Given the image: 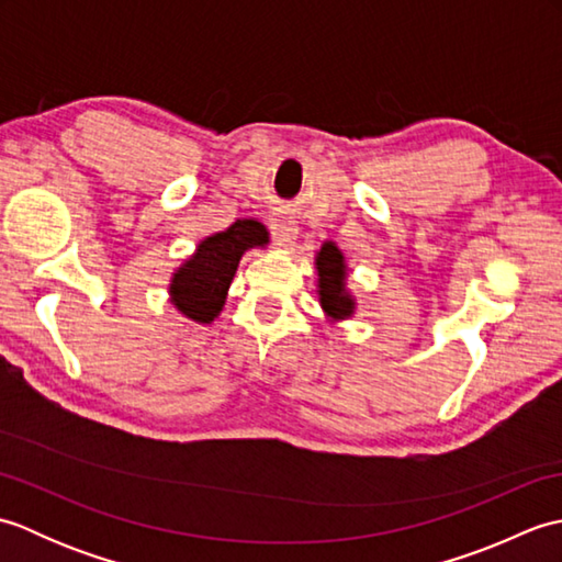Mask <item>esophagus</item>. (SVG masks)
<instances>
[{"mask_svg":"<svg viewBox=\"0 0 562 562\" xmlns=\"http://www.w3.org/2000/svg\"><path fill=\"white\" fill-rule=\"evenodd\" d=\"M270 232H272V238L278 246H292L296 241V234H300V229H296V222L290 217H274L270 222Z\"/></svg>","mask_w":562,"mask_h":562,"instance_id":"1","label":"esophagus"}]
</instances>
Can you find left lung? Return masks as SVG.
<instances>
[{
	"label": "left lung",
	"mask_w": 562,
	"mask_h": 562,
	"mask_svg": "<svg viewBox=\"0 0 562 562\" xmlns=\"http://www.w3.org/2000/svg\"><path fill=\"white\" fill-rule=\"evenodd\" d=\"M318 300L330 318H348L355 312V300L345 290V258L336 244H324L316 254Z\"/></svg>",
	"instance_id": "left-lung-1"
}]
</instances>
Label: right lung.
<instances>
[{
	"label": "right lung",
	"instance_id": "right-lung-1",
	"mask_svg": "<svg viewBox=\"0 0 562 562\" xmlns=\"http://www.w3.org/2000/svg\"><path fill=\"white\" fill-rule=\"evenodd\" d=\"M268 232L256 220H236L229 229L200 241L193 258L176 270L171 302L188 318L210 324L220 316L238 260L254 246H266Z\"/></svg>",
	"mask_w": 562,
	"mask_h": 562
}]
</instances>
